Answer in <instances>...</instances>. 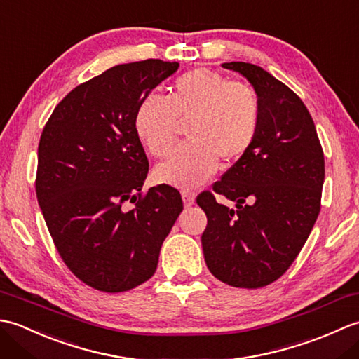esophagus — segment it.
<instances>
[{"instance_id":"obj_1","label":"esophagus","mask_w":359,"mask_h":359,"mask_svg":"<svg viewBox=\"0 0 359 359\" xmlns=\"http://www.w3.org/2000/svg\"><path fill=\"white\" fill-rule=\"evenodd\" d=\"M182 199H184V203L187 207H189V205H193L196 201V193L189 191V189H184V191H182Z\"/></svg>"}]
</instances>
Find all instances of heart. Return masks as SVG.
I'll use <instances>...</instances> for the list:
<instances>
[{"label": "heart", "mask_w": 359, "mask_h": 359, "mask_svg": "<svg viewBox=\"0 0 359 359\" xmlns=\"http://www.w3.org/2000/svg\"><path fill=\"white\" fill-rule=\"evenodd\" d=\"M256 90L208 67H196L172 83L168 100L147 97L134 116L140 142L154 157H165L177 140L179 121L188 119V142L156 168V179L172 187L203 184L224 163L239 160L261 128Z\"/></svg>", "instance_id": "1"}]
</instances>
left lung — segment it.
<instances>
[{
  "instance_id": "1",
  "label": "left lung",
  "mask_w": 359,
  "mask_h": 359,
  "mask_svg": "<svg viewBox=\"0 0 359 359\" xmlns=\"http://www.w3.org/2000/svg\"><path fill=\"white\" fill-rule=\"evenodd\" d=\"M242 74L261 100V128L251 148L197 196L207 215L202 234L212 276L239 288H261L284 274L313 228L324 184V151L309 109L284 83L243 62L222 65ZM236 203L215 202L214 193Z\"/></svg>"
}]
</instances>
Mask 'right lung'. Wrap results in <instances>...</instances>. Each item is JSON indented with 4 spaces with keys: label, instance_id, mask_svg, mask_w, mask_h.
<instances>
[{
    "label": "right lung",
    "instance_id": "obj_1",
    "mask_svg": "<svg viewBox=\"0 0 359 359\" xmlns=\"http://www.w3.org/2000/svg\"><path fill=\"white\" fill-rule=\"evenodd\" d=\"M177 67L154 58L114 66L72 89L43 128L35 179L43 217L67 269L100 292L148 280L184 210L170 185L142 191L149 163L134 128L139 104ZM126 200L134 209L124 210Z\"/></svg>",
    "mask_w": 359,
    "mask_h": 359
}]
</instances>
